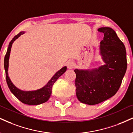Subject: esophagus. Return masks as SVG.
I'll return each mask as SVG.
<instances>
[{"label": "esophagus", "mask_w": 133, "mask_h": 133, "mask_svg": "<svg viewBox=\"0 0 133 133\" xmlns=\"http://www.w3.org/2000/svg\"><path fill=\"white\" fill-rule=\"evenodd\" d=\"M67 66H68V68L69 69H72L74 67V63L72 61H69L68 63H67Z\"/></svg>", "instance_id": "esophagus-1"}]
</instances>
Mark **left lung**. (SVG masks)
<instances>
[{
  "instance_id": "left-lung-1",
  "label": "left lung",
  "mask_w": 133,
  "mask_h": 133,
  "mask_svg": "<svg viewBox=\"0 0 133 133\" xmlns=\"http://www.w3.org/2000/svg\"><path fill=\"white\" fill-rule=\"evenodd\" d=\"M104 34L99 55L104 64L98 68L76 69V96L83 103L94 105L114 96L120 87L127 69L126 48L112 28L102 27Z\"/></svg>"
}]
</instances>
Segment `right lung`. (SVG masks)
<instances>
[{
    "instance_id": "add662e5",
    "label": "right lung",
    "mask_w": 133,
    "mask_h": 133,
    "mask_svg": "<svg viewBox=\"0 0 133 133\" xmlns=\"http://www.w3.org/2000/svg\"><path fill=\"white\" fill-rule=\"evenodd\" d=\"M25 33V31H21L18 35L14 36V38L11 40L9 43V47H8L7 53L5 56L4 58V68L5 71V76L6 81L9 87V89L11 92L14 94V95L17 97V98L22 102V103L26 104V105H37L39 104L45 103L49 100V97L51 95V90H52V87L53 84L57 81V79L61 76L66 71L67 67L64 66L59 71H58L55 73V74L51 77V79L45 85L43 86L41 89H38L35 90H30V91H24L21 90V89L17 88L16 86L13 84L11 81L9 76V58H10L11 48L13 43L16 39H18L22 35Z\"/></svg>"
}]
</instances>
